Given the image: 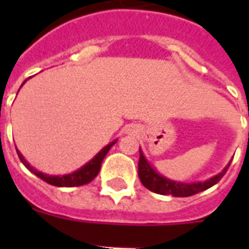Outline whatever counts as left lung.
Returning <instances> with one entry per match:
<instances>
[{
	"instance_id": "obj_1",
	"label": "left lung",
	"mask_w": 249,
	"mask_h": 249,
	"mask_svg": "<svg viewBox=\"0 0 249 249\" xmlns=\"http://www.w3.org/2000/svg\"><path fill=\"white\" fill-rule=\"evenodd\" d=\"M231 161L225 166L222 172L216 174L214 177L209 178L204 182H194V183H185V182H176L170 181L168 178L163 177L161 174L156 172L150 163H148L146 158H144L143 152L141 151L140 147V161H138V176L142 182V185L148 189L152 193L160 194V195H172L176 197H186L195 195L197 193H201L204 190H208L220 181L221 178L224 177L226 170L229 169Z\"/></svg>"
}]
</instances>
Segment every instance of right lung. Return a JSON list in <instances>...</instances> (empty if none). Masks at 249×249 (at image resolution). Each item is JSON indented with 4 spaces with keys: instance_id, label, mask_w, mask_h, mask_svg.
<instances>
[{
    "instance_id": "add662e5",
    "label": "right lung",
    "mask_w": 249,
    "mask_h": 249,
    "mask_svg": "<svg viewBox=\"0 0 249 249\" xmlns=\"http://www.w3.org/2000/svg\"><path fill=\"white\" fill-rule=\"evenodd\" d=\"M27 81V80H25ZM24 81V83H25ZM23 83V84H24ZM21 84V86H23ZM117 141H113L109 144H107L106 147H103L101 151L98 152L97 155L94 156L93 159L90 160L89 163H86L85 165L81 166L80 169H77L76 172L71 174H64V176H49V174H45L42 172H38L37 169H35L33 166H31L28 164V161L23 158L20 152L18 151V156H19V159L27 169L29 172H32L33 174H36L37 177L41 178L42 181L48 182L49 185L53 186H58V187H75V186H81V185H86V183H89L90 181H93L94 178L97 177V174L99 173V170H101V164L105 159V156L107 155V152L109 151V148L112 147L113 144L116 143Z\"/></svg>"
}]
</instances>
